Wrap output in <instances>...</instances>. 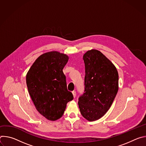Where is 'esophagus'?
Segmentation results:
<instances>
[{
  "label": "esophagus",
  "instance_id": "obj_1",
  "mask_svg": "<svg viewBox=\"0 0 146 146\" xmlns=\"http://www.w3.org/2000/svg\"><path fill=\"white\" fill-rule=\"evenodd\" d=\"M72 94H73V97L75 98V97L76 96V92L75 91H73L72 92Z\"/></svg>",
  "mask_w": 146,
  "mask_h": 146
}]
</instances>
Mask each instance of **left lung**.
Wrapping results in <instances>:
<instances>
[{
	"label": "left lung",
	"instance_id": "obj_1",
	"mask_svg": "<svg viewBox=\"0 0 146 146\" xmlns=\"http://www.w3.org/2000/svg\"><path fill=\"white\" fill-rule=\"evenodd\" d=\"M85 64L84 92L78 98L81 115L90 121L105 115L118 90L116 68L101 52L88 51L83 56Z\"/></svg>",
	"mask_w": 146,
	"mask_h": 146
}]
</instances>
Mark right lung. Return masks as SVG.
<instances>
[{
    "instance_id": "right-lung-1",
    "label": "right lung",
    "mask_w": 146,
    "mask_h": 146,
    "mask_svg": "<svg viewBox=\"0 0 146 146\" xmlns=\"http://www.w3.org/2000/svg\"><path fill=\"white\" fill-rule=\"evenodd\" d=\"M68 59L57 51L46 52L35 60L27 74L28 90L36 109L51 121L63 115L66 104L73 99L63 72Z\"/></svg>"
}]
</instances>
